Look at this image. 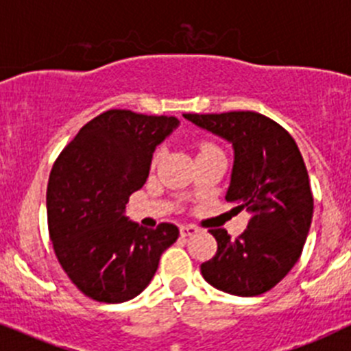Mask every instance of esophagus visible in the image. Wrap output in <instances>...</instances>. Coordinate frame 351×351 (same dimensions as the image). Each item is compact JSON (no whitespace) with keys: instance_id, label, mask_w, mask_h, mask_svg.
<instances>
[{"instance_id":"1","label":"esophagus","mask_w":351,"mask_h":351,"mask_svg":"<svg viewBox=\"0 0 351 351\" xmlns=\"http://www.w3.org/2000/svg\"><path fill=\"white\" fill-rule=\"evenodd\" d=\"M180 233H182V237H190V234L197 233V228L193 224H183V226H180Z\"/></svg>"}]
</instances>
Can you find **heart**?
<instances>
[{
	"label": "heart",
	"mask_w": 351,
	"mask_h": 351,
	"mask_svg": "<svg viewBox=\"0 0 351 351\" xmlns=\"http://www.w3.org/2000/svg\"><path fill=\"white\" fill-rule=\"evenodd\" d=\"M199 151L200 152H209V151H219V149L216 147L214 144H210V142H202V144L199 145ZM159 156H161V152H156L154 158H152V165H156V162L159 161Z\"/></svg>",
	"instance_id": "1"
}]
</instances>
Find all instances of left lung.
Instances as JSON below:
<instances>
[{"instance_id":"1","label":"left lung","mask_w":351,"mask_h":351,"mask_svg":"<svg viewBox=\"0 0 351 351\" xmlns=\"http://www.w3.org/2000/svg\"><path fill=\"white\" fill-rule=\"evenodd\" d=\"M183 117L233 144L226 200L250 213L234 240L223 228L210 230L217 250L200 266L204 280L237 297L266 293L297 264L311 230L314 197L304 158L280 123L255 111Z\"/></svg>"}]
</instances>
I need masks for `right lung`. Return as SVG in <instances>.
Masks as SVG:
<instances>
[{
  "label": "right lung",
  "mask_w": 351,
  "mask_h": 351,
  "mask_svg": "<svg viewBox=\"0 0 351 351\" xmlns=\"http://www.w3.org/2000/svg\"><path fill=\"white\" fill-rule=\"evenodd\" d=\"M176 127L175 117L108 110L54 161L46 192L49 238L66 276L93 300L137 297L178 238L175 224L147 230L123 214L128 197L147 180L156 145Z\"/></svg>",
  "instance_id": "1"
}]
</instances>
